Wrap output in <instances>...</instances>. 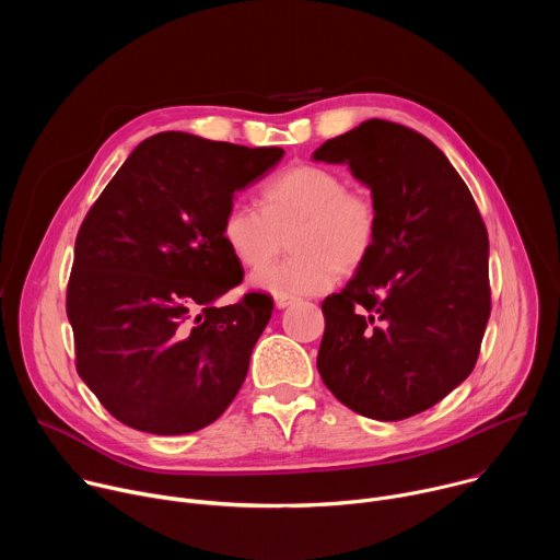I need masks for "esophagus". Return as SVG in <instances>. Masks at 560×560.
I'll return each instance as SVG.
<instances>
[{"mask_svg": "<svg viewBox=\"0 0 560 560\" xmlns=\"http://www.w3.org/2000/svg\"><path fill=\"white\" fill-rule=\"evenodd\" d=\"M294 301H296L294 296H277V301H275V303H277V307H279V310H283V307L292 305Z\"/></svg>", "mask_w": 560, "mask_h": 560, "instance_id": "1", "label": "esophagus"}]
</instances>
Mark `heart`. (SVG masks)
<instances>
[{"instance_id": "heart-1", "label": "heart", "mask_w": 560, "mask_h": 560, "mask_svg": "<svg viewBox=\"0 0 560 560\" xmlns=\"http://www.w3.org/2000/svg\"><path fill=\"white\" fill-rule=\"evenodd\" d=\"M378 203L368 190L348 188L343 175L316 164H296L266 182L259 210L234 201L221 219V238L248 270L269 262L288 233L293 255L253 275V285L275 296L328 290L339 272L359 270L378 236Z\"/></svg>"}]
</instances>
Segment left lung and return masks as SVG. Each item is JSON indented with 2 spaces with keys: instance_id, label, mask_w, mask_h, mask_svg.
<instances>
[{
  "instance_id": "obj_1",
  "label": "left lung",
  "mask_w": 560,
  "mask_h": 560,
  "mask_svg": "<svg viewBox=\"0 0 560 560\" xmlns=\"http://www.w3.org/2000/svg\"><path fill=\"white\" fill-rule=\"evenodd\" d=\"M312 156L348 164L381 214L370 259L322 303L318 374L361 417H415L481 352L492 310L486 223L447 156L408 126L368 119Z\"/></svg>"
}]
</instances>
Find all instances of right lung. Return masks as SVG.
<instances>
[{
	"label": "right lung",
	"instance_id": "1",
	"mask_svg": "<svg viewBox=\"0 0 560 560\" xmlns=\"http://www.w3.org/2000/svg\"><path fill=\"white\" fill-rule=\"evenodd\" d=\"M281 156V148L159 132L130 152L89 210L66 314L77 374L124 425L197 432L246 381L275 303L266 292L217 303L244 279L221 219L234 192Z\"/></svg>",
	"mask_w": 560,
	"mask_h": 560
}]
</instances>
